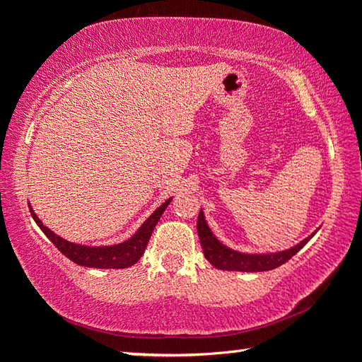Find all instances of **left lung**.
<instances>
[{
    "label": "left lung",
    "instance_id": "8db88e82",
    "mask_svg": "<svg viewBox=\"0 0 362 362\" xmlns=\"http://www.w3.org/2000/svg\"><path fill=\"white\" fill-rule=\"evenodd\" d=\"M198 236H199L201 247H203L206 259L209 260L216 268L228 269V272H268V269L278 268L289 259H292V257L311 240V236H308L306 240L297 244V246L283 250V252L243 254V252H238V250H233L230 247L223 246V244L212 235V231L206 223L203 211H199V216H198Z\"/></svg>",
    "mask_w": 362,
    "mask_h": 362
}]
</instances>
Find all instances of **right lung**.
<instances>
[{
    "label": "right lung",
    "mask_w": 362,
    "mask_h": 362,
    "mask_svg": "<svg viewBox=\"0 0 362 362\" xmlns=\"http://www.w3.org/2000/svg\"><path fill=\"white\" fill-rule=\"evenodd\" d=\"M169 203H170V198L166 201V203L159 206L158 209L145 220L144 225L140 226L131 240L115 244V246H102V247H89V246H81V244L65 241L64 238L57 236L56 233L49 230L46 225H42L41 220L36 217L33 209H30V212H32V217L36 222V225H38L41 231L45 233L49 240H51L54 246H56L60 252L66 257V259L75 262L76 265L89 267V268H127V267H132L134 263H137L140 260V257L144 255L151 233L155 230L158 220L161 218L163 212L166 211Z\"/></svg>",
    "instance_id": "right-lung-1"
}]
</instances>
